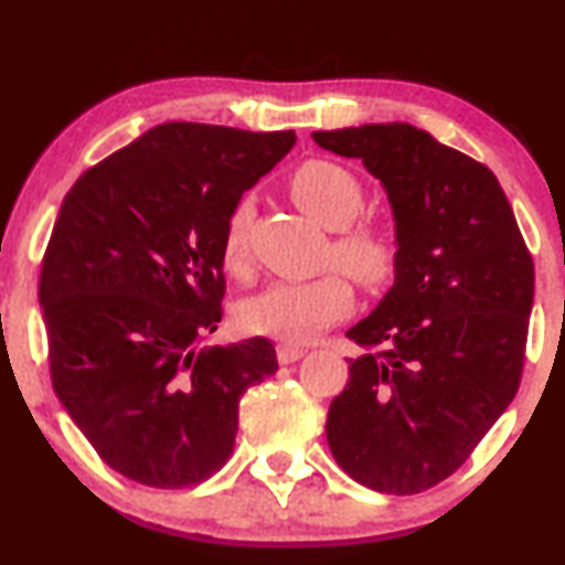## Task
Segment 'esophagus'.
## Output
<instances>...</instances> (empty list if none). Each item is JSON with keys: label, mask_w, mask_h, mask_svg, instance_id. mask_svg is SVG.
<instances>
[{"label": "esophagus", "mask_w": 565, "mask_h": 565, "mask_svg": "<svg viewBox=\"0 0 565 565\" xmlns=\"http://www.w3.org/2000/svg\"><path fill=\"white\" fill-rule=\"evenodd\" d=\"M276 355H278V364H295V361H300L305 355V348L291 345V342H281V345L276 348Z\"/></svg>", "instance_id": "esophagus-1"}]
</instances>
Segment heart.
I'll use <instances>...</instances> for the list:
<instances>
[{
	"label": "heart",
	"mask_w": 565,
	"mask_h": 565,
	"mask_svg": "<svg viewBox=\"0 0 565 565\" xmlns=\"http://www.w3.org/2000/svg\"><path fill=\"white\" fill-rule=\"evenodd\" d=\"M289 193L305 215L323 228L337 231L334 260L369 289L387 284L398 268V238L387 225L355 220L364 210V185L345 164L332 159H308L289 174ZM246 231L249 206L233 210L225 225L220 260L233 276L246 270ZM353 308V287L345 276L327 274L308 281H278L238 302L236 321L244 332L281 342H308Z\"/></svg>",
	"instance_id": "obj_1"
}]
</instances>
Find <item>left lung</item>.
Returning a JSON list of instances; mask_svg holds the SVG:
<instances>
[{"instance_id":"left-lung-1","label":"left lung","mask_w":565,"mask_h":565,"mask_svg":"<svg viewBox=\"0 0 565 565\" xmlns=\"http://www.w3.org/2000/svg\"><path fill=\"white\" fill-rule=\"evenodd\" d=\"M382 180L398 238L393 289L348 337L327 440L353 481L419 494L457 472L521 385L534 260L494 172L406 121L313 132Z\"/></svg>"}]
</instances>
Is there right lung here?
Wrapping results in <instances>:
<instances>
[{
  "instance_id": "right-lung-1",
  "label": "right lung",
  "mask_w": 565,
  "mask_h": 565,
  "mask_svg": "<svg viewBox=\"0 0 565 565\" xmlns=\"http://www.w3.org/2000/svg\"><path fill=\"white\" fill-rule=\"evenodd\" d=\"M295 132L167 121L89 167L57 212L39 302L50 377L108 468L185 489L228 462L238 401L276 374L265 337L196 348L223 319L225 225Z\"/></svg>"
}]
</instances>
